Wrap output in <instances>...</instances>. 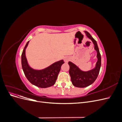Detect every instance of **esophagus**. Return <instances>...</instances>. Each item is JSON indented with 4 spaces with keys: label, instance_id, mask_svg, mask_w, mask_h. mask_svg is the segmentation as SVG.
I'll list each match as a JSON object with an SVG mask.
<instances>
[{
    "label": "esophagus",
    "instance_id": "34e87169",
    "mask_svg": "<svg viewBox=\"0 0 122 122\" xmlns=\"http://www.w3.org/2000/svg\"><path fill=\"white\" fill-rule=\"evenodd\" d=\"M64 61L65 62H68L69 60V58L68 57H65L64 58Z\"/></svg>",
    "mask_w": 122,
    "mask_h": 122
}]
</instances>
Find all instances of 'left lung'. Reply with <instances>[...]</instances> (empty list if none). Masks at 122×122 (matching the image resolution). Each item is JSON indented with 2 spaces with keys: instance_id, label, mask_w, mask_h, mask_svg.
Here are the masks:
<instances>
[{
  "instance_id": "1",
  "label": "left lung",
  "mask_w": 122,
  "mask_h": 122,
  "mask_svg": "<svg viewBox=\"0 0 122 122\" xmlns=\"http://www.w3.org/2000/svg\"><path fill=\"white\" fill-rule=\"evenodd\" d=\"M87 38L92 40L94 45V49L97 51V57L98 61L95 67L88 71H83L81 70L76 65L71 61H69L70 66L69 74L73 86L78 87H85L90 86L97 79L99 73L101 65V57L100 53L97 42L92 37L89 32L84 31Z\"/></svg>"
}]
</instances>
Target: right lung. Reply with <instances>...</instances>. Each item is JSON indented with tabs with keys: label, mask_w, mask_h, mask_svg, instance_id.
Returning <instances> with one entry per match:
<instances>
[{
	"label": "right lung",
	"mask_w": 122,
	"mask_h": 122,
	"mask_svg": "<svg viewBox=\"0 0 122 122\" xmlns=\"http://www.w3.org/2000/svg\"><path fill=\"white\" fill-rule=\"evenodd\" d=\"M29 42L26 44L21 55V64L24 74L28 80L32 84L41 87L46 88L53 86L57 78L63 60L54 62L42 70H35L29 66L25 55V50Z\"/></svg>",
	"instance_id": "right-lung-1"
}]
</instances>
